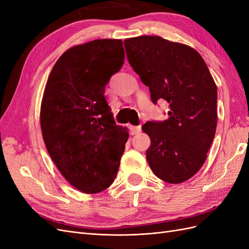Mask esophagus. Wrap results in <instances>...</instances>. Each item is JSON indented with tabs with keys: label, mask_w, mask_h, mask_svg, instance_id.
Returning a JSON list of instances; mask_svg holds the SVG:
<instances>
[{
	"label": "esophagus",
	"mask_w": 249,
	"mask_h": 249,
	"mask_svg": "<svg viewBox=\"0 0 249 249\" xmlns=\"http://www.w3.org/2000/svg\"><path fill=\"white\" fill-rule=\"evenodd\" d=\"M140 132H141V126H140V125H136V126H132V127H131V133H132V135L139 134Z\"/></svg>",
	"instance_id": "1"
}]
</instances>
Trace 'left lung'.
<instances>
[{"label": "left lung", "instance_id": "1", "mask_svg": "<svg viewBox=\"0 0 249 249\" xmlns=\"http://www.w3.org/2000/svg\"><path fill=\"white\" fill-rule=\"evenodd\" d=\"M126 58L154 104L169 105L168 119L147 122L150 138L146 159L164 182L179 184L205 163L217 125V87L206 62L189 46L160 36L124 40Z\"/></svg>", "mask_w": 249, "mask_h": 249}]
</instances>
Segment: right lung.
<instances>
[{
  "instance_id": "1",
  "label": "right lung",
  "mask_w": 249,
  "mask_h": 249,
  "mask_svg": "<svg viewBox=\"0 0 249 249\" xmlns=\"http://www.w3.org/2000/svg\"><path fill=\"white\" fill-rule=\"evenodd\" d=\"M124 61L120 39L79 44L57 60L44 88L43 141L61 175L84 193H99L114 182L129 138L105 99V87Z\"/></svg>"
}]
</instances>
